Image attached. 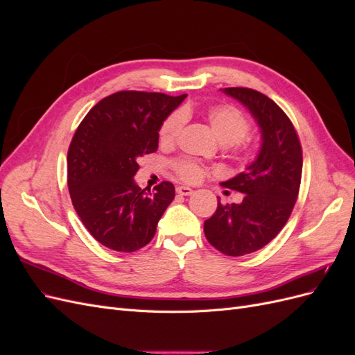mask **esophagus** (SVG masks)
<instances>
[{"mask_svg":"<svg viewBox=\"0 0 355 355\" xmlns=\"http://www.w3.org/2000/svg\"><path fill=\"white\" fill-rule=\"evenodd\" d=\"M176 191H178V194H180V196H191L192 192H194V189H191L189 187H178L176 188Z\"/></svg>","mask_w":355,"mask_h":355,"instance_id":"34e87169","label":"esophagus"}]
</instances>
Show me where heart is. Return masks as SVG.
<instances>
[{
	"instance_id": "1",
	"label": "heart",
	"mask_w": 355,
	"mask_h": 355,
	"mask_svg": "<svg viewBox=\"0 0 355 355\" xmlns=\"http://www.w3.org/2000/svg\"><path fill=\"white\" fill-rule=\"evenodd\" d=\"M206 118L211 130L223 145L241 148L247 144L250 123L247 116L232 105H216L207 110ZM185 116L182 112L168 115L159 127V142L163 145H173L184 127ZM175 173L185 182H197L201 179L204 170L192 159H178L173 163Z\"/></svg>"
}]
</instances>
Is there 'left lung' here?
<instances>
[{
  "label": "left lung",
  "mask_w": 355,
  "mask_h": 355,
  "mask_svg": "<svg viewBox=\"0 0 355 355\" xmlns=\"http://www.w3.org/2000/svg\"><path fill=\"white\" fill-rule=\"evenodd\" d=\"M244 105L261 130V149L244 171L222 182L243 192L240 204H220L204 222L209 243L227 256L262 249L283 230L297 198L302 178V148L292 121L272 99L245 87L220 89Z\"/></svg>",
  "instance_id": "8db88e82"
}]
</instances>
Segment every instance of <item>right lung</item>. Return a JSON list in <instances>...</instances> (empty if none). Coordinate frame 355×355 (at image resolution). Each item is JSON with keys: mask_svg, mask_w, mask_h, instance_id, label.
I'll list each match as a JSON object with an SVG mask.
<instances>
[{"mask_svg": "<svg viewBox=\"0 0 355 355\" xmlns=\"http://www.w3.org/2000/svg\"><path fill=\"white\" fill-rule=\"evenodd\" d=\"M187 94L118 92L96 103L68 149V188L73 209L96 241L130 253L154 239L175 198L171 182L154 191L135 182L137 159L158 148V132Z\"/></svg>", "mask_w": 355, "mask_h": 355, "instance_id": "add662e5", "label": "right lung"}]
</instances>
